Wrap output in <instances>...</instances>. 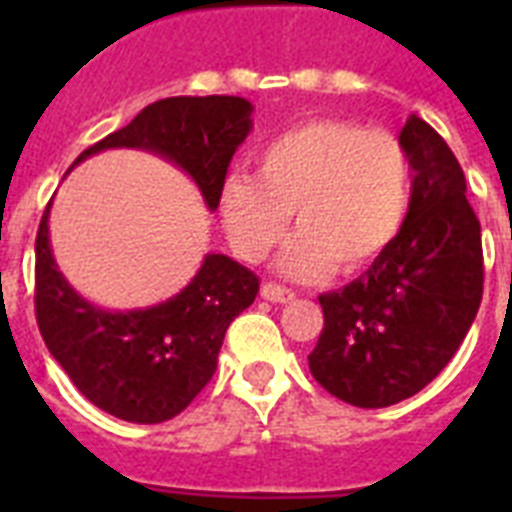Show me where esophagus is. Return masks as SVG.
I'll list each match as a JSON object with an SVG mask.
<instances>
[{
	"mask_svg": "<svg viewBox=\"0 0 512 512\" xmlns=\"http://www.w3.org/2000/svg\"><path fill=\"white\" fill-rule=\"evenodd\" d=\"M260 295L265 300H271V303H289V300H295V292L287 287H281L276 281H265L263 287H260Z\"/></svg>",
	"mask_w": 512,
	"mask_h": 512,
	"instance_id": "esophagus-1",
	"label": "esophagus"
}]
</instances>
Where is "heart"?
I'll return each mask as SVG.
<instances>
[{"mask_svg":"<svg viewBox=\"0 0 512 512\" xmlns=\"http://www.w3.org/2000/svg\"><path fill=\"white\" fill-rule=\"evenodd\" d=\"M412 207V162L401 140L348 119H311L273 135L255 156V177L231 175L220 215L233 249L257 263L287 233H300L281 273L319 279L374 263L398 239Z\"/></svg>","mask_w":512,"mask_h":512,"instance_id":"obj_1","label":"heart"}]
</instances>
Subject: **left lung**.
Masks as SVG:
<instances>
[{
	"instance_id": "left-lung-1",
	"label": "left lung",
	"mask_w": 512,
	"mask_h": 512,
	"mask_svg": "<svg viewBox=\"0 0 512 512\" xmlns=\"http://www.w3.org/2000/svg\"><path fill=\"white\" fill-rule=\"evenodd\" d=\"M398 140L414 170L409 217L364 276L319 297L324 329L308 356L321 388L361 409L398 404L436 380L484 295L481 223L457 156L420 116Z\"/></svg>"
}]
</instances>
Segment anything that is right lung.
I'll return each instance as SVG.
<instances>
[{
  "label": "right lung",
  "mask_w": 512,
  "mask_h": 512,
  "mask_svg": "<svg viewBox=\"0 0 512 512\" xmlns=\"http://www.w3.org/2000/svg\"><path fill=\"white\" fill-rule=\"evenodd\" d=\"M252 130V103L233 95L164 98L127 127L90 146L76 164L106 148H143L193 177L209 209L236 148ZM36 231V324L55 361L84 398L119 420L154 425L180 414L212 380L225 329L255 303L260 279L225 255H207L191 284L143 311H103L76 295L55 265L47 231Z\"/></svg>",
  "instance_id": "add662e5"
}]
</instances>
